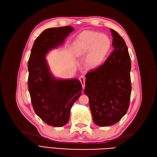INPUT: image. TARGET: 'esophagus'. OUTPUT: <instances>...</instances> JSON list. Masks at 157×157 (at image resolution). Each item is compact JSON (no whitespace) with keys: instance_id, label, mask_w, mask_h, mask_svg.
I'll list each match as a JSON object with an SVG mask.
<instances>
[{"instance_id":"obj_1","label":"esophagus","mask_w":157,"mask_h":157,"mask_svg":"<svg viewBox=\"0 0 157 157\" xmlns=\"http://www.w3.org/2000/svg\"><path fill=\"white\" fill-rule=\"evenodd\" d=\"M79 80H80V82H81V84H82V88L84 89V88H85V80H86V79H85V77L82 75L80 76V78H79Z\"/></svg>"}]
</instances>
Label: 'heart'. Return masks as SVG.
<instances>
[{"instance_id": "b5f03b06", "label": "heart", "mask_w": 157, "mask_h": 157, "mask_svg": "<svg viewBox=\"0 0 157 157\" xmlns=\"http://www.w3.org/2000/svg\"><path fill=\"white\" fill-rule=\"evenodd\" d=\"M112 48L108 35L92 31H85L75 40L73 48L79 56L86 55V64L90 69L97 68L107 59Z\"/></svg>"}]
</instances>
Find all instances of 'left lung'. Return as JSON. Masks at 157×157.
Masks as SVG:
<instances>
[{"label": "left lung", "instance_id": "8db88e82", "mask_svg": "<svg viewBox=\"0 0 157 157\" xmlns=\"http://www.w3.org/2000/svg\"><path fill=\"white\" fill-rule=\"evenodd\" d=\"M114 50L100 67L86 75L84 94L94 123L99 126L116 124L126 113L132 91L131 61L125 41L111 29Z\"/></svg>", "mask_w": 157, "mask_h": 157}]
</instances>
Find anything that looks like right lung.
<instances>
[{
  "mask_svg": "<svg viewBox=\"0 0 157 157\" xmlns=\"http://www.w3.org/2000/svg\"><path fill=\"white\" fill-rule=\"evenodd\" d=\"M71 26L49 28L38 36L28 61V89L33 109L47 124L61 127L69 121L71 108L80 96L78 79H58L50 72L46 55L63 44Z\"/></svg>",
  "mask_w": 157,
  "mask_h": 157,
  "instance_id": "right-lung-1",
  "label": "right lung"
}]
</instances>
